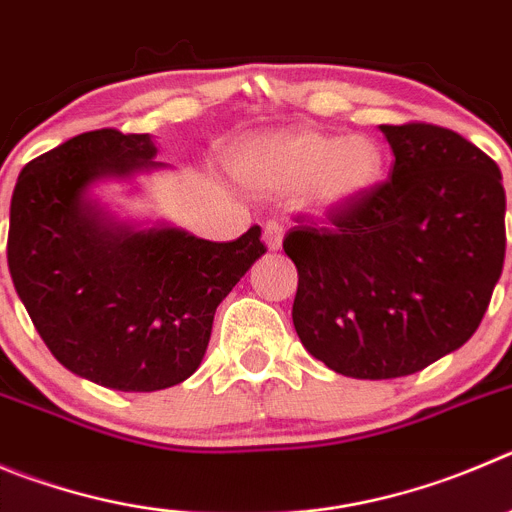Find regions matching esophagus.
I'll return each mask as SVG.
<instances>
[{
	"label": "esophagus",
	"mask_w": 512,
	"mask_h": 512,
	"mask_svg": "<svg viewBox=\"0 0 512 512\" xmlns=\"http://www.w3.org/2000/svg\"><path fill=\"white\" fill-rule=\"evenodd\" d=\"M283 237H285V229L280 222H267L265 229H262V240H265L267 250H280L283 247Z\"/></svg>",
	"instance_id": "34e87169"
}]
</instances>
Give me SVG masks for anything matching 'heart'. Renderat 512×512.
Returning <instances> with one entry per match:
<instances>
[{
	"mask_svg": "<svg viewBox=\"0 0 512 512\" xmlns=\"http://www.w3.org/2000/svg\"><path fill=\"white\" fill-rule=\"evenodd\" d=\"M384 156L369 136L285 131L247 143L242 176L270 191H308L318 209H348L381 179Z\"/></svg>",
	"mask_w": 512,
	"mask_h": 512,
	"instance_id": "b5f03b06",
	"label": "heart"
}]
</instances>
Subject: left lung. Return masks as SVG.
Here are the masks:
<instances>
[{"label":"left lung","mask_w":512,"mask_h":512,"mask_svg":"<svg viewBox=\"0 0 512 512\" xmlns=\"http://www.w3.org/2000/svg\"><path fill=\"white\" fill-rule=\"evenodd\" d=\"M394 169L361 202L298 217L293 326L310 356L353 379H396L480 326L505 260V189L475 143L432 123L379 126Z\"/></svg>","instance_id":"obj_1"}]
</instances>
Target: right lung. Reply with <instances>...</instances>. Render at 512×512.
Instances as JSON below:
<instances>
[{
    "label": "right lung",
    "instance_id": "obj_1",
    "mask_svg": "<svg viewBox=\"0 0 512 512\" xmlns=\"http://www.w3.org/2000/svg\"><path fill=\"white\" fill-rule=\"evenodd\" d=\"M154 156L148 133H80L22 169L9 207V275L37 333L65 369L116 391L189 379L217 305L267 252L257 224L209 242L90 202V184L154 169Z\"/></svg>",
    "mask_w": 512,
    "mask_h": 512
}]
</instances>
